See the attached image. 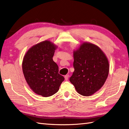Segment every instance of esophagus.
Here are the masks:
<instances>
[{
  "instance_id": "esophagus-1",
  "label": "esophagus",
  "mask_w": 129,
  "mask_h": 129,
  "mask_svg": "<svg viewBox=\"0 0 129 129\" xmlns=\"http://www.w3.org/2000/svg\"><path fill=\"white\" fill-rule=\"evenodd\" d=\"M68 78H69V75H66L64 76V79H65V80H68Z\"/></svg>"
}]
</instances>
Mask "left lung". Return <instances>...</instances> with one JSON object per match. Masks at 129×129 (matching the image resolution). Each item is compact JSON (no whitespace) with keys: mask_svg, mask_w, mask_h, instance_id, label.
<instances>
[{"mask_svg":"<svg viewBox=\"0 0 129 129\" xmlns=\"http://www.w3.org/2000/svg\"><path fill=\"white\" fill-rule=\"evenodd\" d=\"M74 72L69 81L77 92L89 96L102 87L108 76L107 57L97 45L84 42L73 52Z\"/></svg>","mask_w":129,"mask_h":129,"instance_id":"obj_1","label":"left lung"}]
</instances>
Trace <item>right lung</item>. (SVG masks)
Here are the masks:
<instances>
[{"label": "right lung", "instance_id": "add662e5", "mask_svg": "<svg viewBox=\"0 0 129 129\" xmlns=\"http://www.w3.org/2000/svg\"><path fill=\"white\" fill-rule=\"evenodd\" d=\"M57 48L52 42L45 40L31 47L23 58L22 68L26 82L38 95L46 97L55 94L64 80L53 60Z\"/></svg>", "mask_w": 129, "mask_h": 129}]
</instances>
